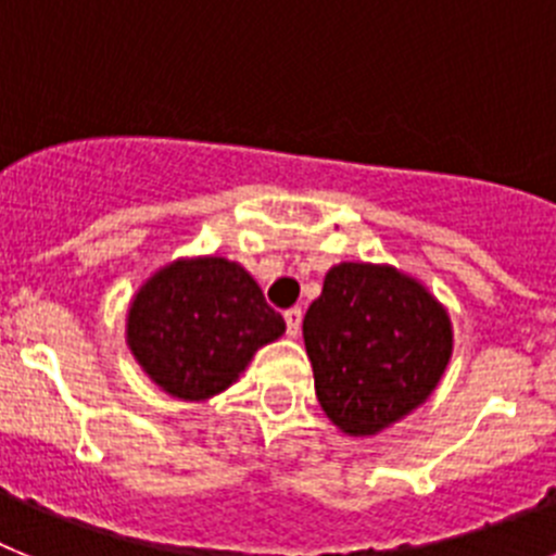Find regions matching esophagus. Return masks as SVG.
Here are the masks:
<instances>
[{
	"instance_id": "obj_1",
	"label": "esophagus",
	"mask_w": 556,
	"mask_h": 556,
	"mask_svg": "<svg viewBox=\"0 0 556 556\" xmlns=\"http://www.w3.org/2000/svg\"><path fill=\"white\" fill-rule=\"evenodd\" d=\"M283 320H287V333L289 337H298L301 333V323H303V312L298 306L294 308H287L283 312Z\"/></svg>"
}]
</instances>
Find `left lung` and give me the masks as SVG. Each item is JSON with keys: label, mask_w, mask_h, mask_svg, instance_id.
I'll use <instances>...</instances> for the list:
<instances>
[{"label": "left lung", "mask_w": 556, "mask_h": 556, "mask_svg": "<svg viewBox=\"0 0 556 556\" xmlns=\"http://www.w3.org/2000/svg\"><path fill=\"white\" fill-rule=\"evenodd\" d=\"M314 390L339 431L372 437L437 390L454 351L445 306L390 264L342 262L303 317Z\"/></svg>", "instance_id": "obj_1"}]
</instances>
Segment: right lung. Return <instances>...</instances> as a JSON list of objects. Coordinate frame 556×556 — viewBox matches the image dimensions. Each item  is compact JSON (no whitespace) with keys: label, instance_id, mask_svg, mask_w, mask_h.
<instances>
[{"label":"right lung","instance_id":"1","mask_svg":"<svg viewBox=\"0 0 556 556\" xmlns=\"http://www.w3.org/2000/svg\"><path fill=\"white\" fill-rule=\"evenodd\" d=\"M287 331L242 264L194 255L141 283L127 312V348L166 395L208 401L228 390L255 351Z\"/></svg>","mask_w":556,"mask_h":556}]
</instances>
